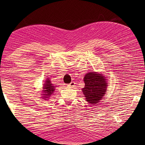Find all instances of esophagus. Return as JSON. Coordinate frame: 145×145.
I'll list each match as a JSON object with an SVG mask.
<instances>
[{
  "label": "esophagus",
  "mask_w": 145,
  "mask_h": 145,
  "mask_svg": "<svg viewBox=\"0 0 145 145\" xmlns=\"http://www.w3.org/2000/svg\"><path fill=\"white\" fill-rule=\"evenodd\" d=\"M75 83L74 82H72L70 83V84H69L68 85L69 86V87H73L75 86Z\"/></svg>",
  "instance_id": "obj_1"
}]
</instances>
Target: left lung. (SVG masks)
Returning a JSON list of instances; mask_svg holds the SVG:
<instances>
[{"instance_id": "1", "label": "left lung", "mask_w": 145, "mask_h": 145, "mask_svg": "<svg viewBox=\"0 0 145 145\" xmlns=\"http://www.w3.org/2000/svg\"><path fill=\"white\" fill-rule=\"evenodd\" d=\"M84 79L85 85L82 90L86 101L91 105L98 103L107 91L106 77L101 73L90 72L86 73Z\"/></svg>"}]
</instances>
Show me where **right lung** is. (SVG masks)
I'll return each instance as SVG.
<instances>
[{
	"instance_id": "obj_1",
	"label": "right lung",
	"mask_w": 145,
	"mask_h": 145,
	"mask_svg": "<svg viewBox=\"0 0 145 145\" xmlns=\"http://www.w3.org/2000/svg\"><path fill=\"white\" fill-rule=\"evenodd\" d=\"M55 86H54V85L52 84L51 81L50 80V78H47L45 81V83L44 84V87H43V89L44 90H42V93H44L42 94L43 95L42 98L44 100H48L47 98H49L52 95H53L54 91H55Z\"/></svg>"
}]
</instances>
